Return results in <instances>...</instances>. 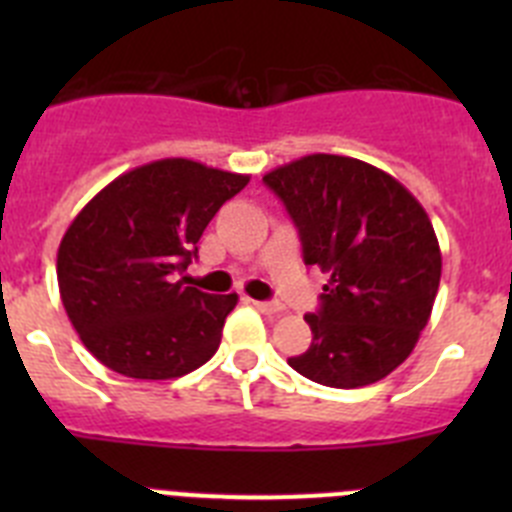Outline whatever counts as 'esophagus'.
<instances>
[{
  "mask_svg": "<svg viewBox=\"0 0 512 512\" xmlns=\"http://www.w3.org/2000/svg\"><path fill=\"white\" fill-rule=\"evenodd\" d=\"M253 307L264 315H279L282 312V305L279 302H253Z\"/></svg>",
  "mask_w": 512,
  "mask_h": 512,
  "instance_id": "esophagus-1",
  "label": "esophagus"
}]
</instances>
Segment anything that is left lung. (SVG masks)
Instances as JSON below:
<instances>
[{
  "label": "left lung",
  "mask_w": 512,
  "mask_h": 512,
  "mask_svg": "<svg viewBox=\"0 0 512 512\" xmlns=\"http://www.w3.org/2000/svg\"><path fill=\"white\" fill-rule=\"evenodd\" d=\"M300 230L307 266L328 274L312 343L289 366L354 390L392 374L428 325L441 248L431 217L395 176L351 156L312 153L264 176Z\"/></svg>",
  "instance_id": "obj_1"
}]
</instances>
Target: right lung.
<instances>
[{
	"instance_id": "add662e5",
	"label": "right lung",
	"mask_w": 512,
	"mask_h": 512,
	"mask_svg": "<svg viewBox=\"0 0 512 512\" xmlns=\"http://www.w3.org/2000/svg\"><path fill=\"white\" fill-rule=\"evenodd\" d=\"M248 174L192 158L125 171L71 220L58 246V289L81 343L130 379H176L215 356L238 295H207L184 274L215 212Z\"/></svg>"
}]
</instances>
